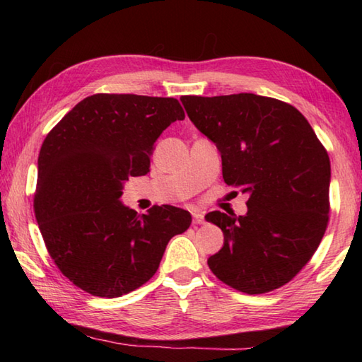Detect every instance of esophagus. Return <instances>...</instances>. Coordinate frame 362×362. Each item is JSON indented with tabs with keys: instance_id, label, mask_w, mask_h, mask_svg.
I'll use <instances>...</instances> for the list:
<instances>
[{
	"instance_id": "obj_1",
	"label": "esophagus",
	"mask_w": 362,
	"mask_h": 362,
	"mask_svg": "<svg viewBox=\"0 0 362 362\" xmlns=\"http://www.w3.org/2000/svg\"><path fill=\"white\" fill-rule=\"evenodd\" d=\"M191 214H193V221L194 224H204L205 222V218H204V213L199 211V210H191Z\"/></svg>"
}]
</instances>
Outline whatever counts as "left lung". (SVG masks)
<instances>
[{
	"instance_id": "8db88e82",
	"label": "left lung",
	"mask_w": 362,
	"mask_h": 362,
	"mask_svg": "<svg viewBox=\"0 0 362 362\" xmlns=\"http://www.w3.org/2000/svg\"><path fill=\"white\" fill-rule=\"evenodd\" d=\"M189 119L216 144L227 185L249 194L247 213L205 216L224 233L209 258L218 279L245 294L291 281L324 238L329 158L296 107L253 93L182 96Z\"/></svg>"
}]
</instances>
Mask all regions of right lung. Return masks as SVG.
I'll return each mask as SVG.
<instances>
[{
    "mask_svg": "<svg viewBox=\"0 0 362 362\" xmlns=\"http://www.w3.org/2000/svg\"><path fill=\"white\" fill-rule=\"evenodd\" d=\"M183 118L174 98L98 93L46 135L35 219L59 271L82 291L115 298L143 286L169 240L191 226V214L173 205L138 214L119 202L129 177L149 173L160 134Z\"/></svg>",
    "mask_w": 362,
    "mask_h": 362,
    "instance_id": "right-lung-1",
    "label": "right lung"
}]
</instances>
